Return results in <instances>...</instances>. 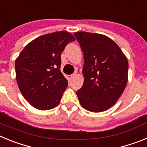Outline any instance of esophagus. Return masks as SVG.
I'll return each instance as SVG.
<instances>
[{"mask_svg":"<svg viewBox=\"0 0 147 147\" xmlns=\"http://www.w3.org/2000/svg\"><path fill=\"white\" fill-rule=\"evenodd\" d=\"M74 76L75 75L74 74H71V75H67V80H68V81H71V80H72L73 78L74 77Z\"/></svg>","mask_w":147,"mask_h":147,"instance_id":"esophagus-1","label":"esophagus"}]
</instances>
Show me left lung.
<instances>
[{
	"instance_id": "1",
	"label": "left lung",
	"mask_w": 147,
	"mask_h": 147,
	"mask_svg": "<svg viewBox=\"0 0 147 147\" xmlns=\"http://www.w3.org/2000/svg\"><path fill=\"white\" fill-rule=\"evenodd\" d=\"M84 54V83L76 95L88 111L102 112L113 107L128 81V60L119 45L100 34L75 32Z\"/></svg>"
}]
</instances>
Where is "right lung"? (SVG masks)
<instances>
[{
  "instance_id": "1",
  "label": "right lung",
  "mask_w": 147,
  "mask_h": 147,
  "mask_svg": "<svg viewBox=\"0 0 147 147\" xmlns=\"http://www.w3.org/2000/svg\"><path fill=\"white\" fill-rule=\"evenodd\" d=\"M74 40L75 37L65 31L42 35L31 41L15 60L19 89L34 108L51 110L60 102L67 86L60 71L61 54Z\"/></svg>"
}]
</instances>
